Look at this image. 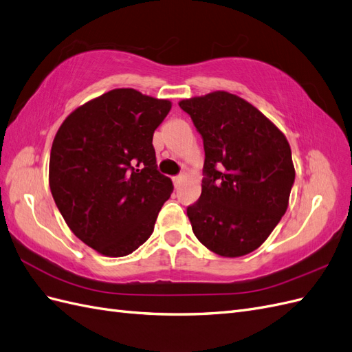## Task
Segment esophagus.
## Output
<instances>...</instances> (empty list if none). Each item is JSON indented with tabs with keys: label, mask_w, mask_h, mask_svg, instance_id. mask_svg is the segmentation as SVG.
I'll return each mask as SVG.
<instances>
[{
	"label": "esophagus",
	"mask_w": 352,
	"mask_h": 352,
	"mask_svg": "<svg viewBox=\"0 0 352 352\" xmlns=\"http://www.w3.org/2000/svg\"><path fill=\"white\" fill-rule=\"evenodd\" d=\"M173 182H174V186L178 187L179 184H182V182H183V175H175V177H173Z\"/></svg>",
	"instance_id": "1"
}]
</instances>
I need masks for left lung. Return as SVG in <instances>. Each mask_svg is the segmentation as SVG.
<instances>
[{
    "instance_id": "left-lung-1",
    "label": "left lung",
    "mask_w": 352,
    "mask_h": 352,
    "mask_svg": "<svg viewBox=\"0 0 352 352\" xmlns=\"http://www.w3.org/2000/svg\"><path fill=\"white\" fill-rule=\"evenodd\" d=\"M205 148L202 195L187 208L199 242L236 258L259 248L285 215L295 183L283 133L256 107L215 91L179 102Z\"/></svg>"
}]
</instances>
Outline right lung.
<instances>
[{
  "label": "right lung",
  "mask_w": 352,
  "mask_h": 352,
  "mask_svg": "<svg viewBox=\"0 0 352 352\" xmlns=\"http://www.w3.org/2000/svg\"><path fill=\"white\" fill-rule=\"evenodd\" d=\"M170 102L112 89L70 113L54 137L50 188L74 234L106 256H125L153 233L173 182L156 165L153 133Z\"/></svg>",
  "instance_id": "right-lung-1"
}]
</instances>
